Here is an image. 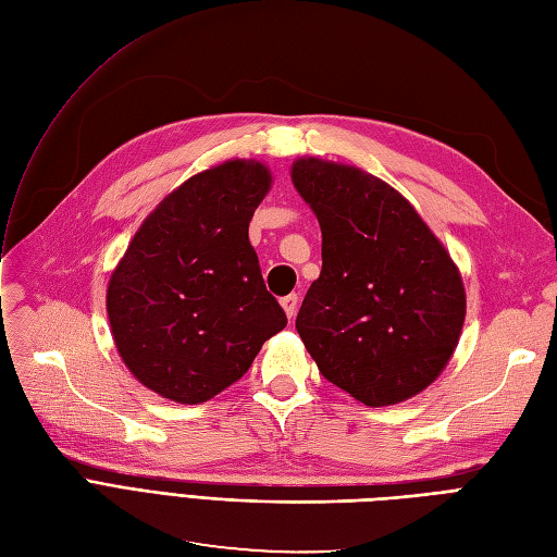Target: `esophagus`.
I'll use <instances>...</instances> for the list:
<instances>
[{
	"label": "esophagus",
	"mask_w": 557,
	"mask_h": 557,
	"mask_svg": "<svg viewBox=\"0 0 557 557\" xmlns=\"http://www.w3.org/2000/svg\"><path fill=\"white\" fill-rule=\"evenodd\" d=\"M281 307H283L285 315H288V318H293V315L297 313V307H299V297H297L295 293H290V295H285V297H281Z\"/></svg>",
	"instance_id": "esophagus-1"
}]
</instances>
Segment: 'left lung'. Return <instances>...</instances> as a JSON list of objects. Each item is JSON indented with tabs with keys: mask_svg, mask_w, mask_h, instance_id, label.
Here are the masks:
<instances>
[{
	"mask_svg": "<svg viewBox=\"0 0 557 557\" xmlns=\"http://www.w3.org/2000/svg\"><path fill=\"white\" fill-rule=\"evenodd\" d=\"M323 232V269L297 313L320 374L367 407L418 395L465 323L458 267L395 188L348 164H293Z\"/></svg>",
	"mask_w": 557,
	"mask_h": 557,
	"instance_id": "left-lung-1",
	"label": "left lung"
}]
</instances>
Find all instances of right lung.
I'll return each mask as SVG.
<instances>
[{
  "mask_svg": "<svg viewBox=\"0 0 557 557\" xmlns=\"http://www.w3.org/2000/svg\"><path fill=\"white\" fill-rule=\"evenodd\" d=\"M269 183L267 166L252 160L188 178L146 218L115 267L107 293L113 342L153 393L207 401L288 325L248 242Z\"/></svg>",
  "mask_w": 557,
  "mask_h": 557,
  "instance_id": "1",
  "label": "right lung"
}]
</instances>
